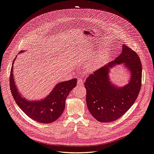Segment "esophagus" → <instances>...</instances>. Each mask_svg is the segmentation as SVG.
Masks as SVG:
<instances>
[{"label":"esophagus","mask_w":154,"mask_h":154,"mask_svg":"<svg viewBox=\"0 0 154 154\" xmlns=\"http://www.w3.org/2000/svg\"><path fill=\"white\" fill-rule=\"evenodd\" d=\"M84 84V81L83 80V79L79 78L78 79V85L79 86H82Z\"/></svg>","instance_id":"esophagus-1"}]
</instances>
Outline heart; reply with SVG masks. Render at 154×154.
Returning a JSON list of instances; mask_svg holds the SVG:
<instances>
[{"mask_svg": "<svg viewBox=\"0 0 154 154\" xmlns=\"http://www.w3.org/2000/svg\"><path fill=\"white\" fill-rule=\"evenodd\" d=\"M98 63L96 60H93L91 61L89 64H88V69L90 71H94L98 69Z\"/></svg>", "mask_w": 154, "mask_h": 154, "instance_id": "obj_1", "label": "heart"}]
</instances>
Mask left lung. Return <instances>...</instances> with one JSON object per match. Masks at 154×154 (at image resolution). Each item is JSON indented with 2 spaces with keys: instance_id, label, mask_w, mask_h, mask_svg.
Listing matches in <instances>:
<instances>
[{
  "instance_id": "8db88e82",
  "label": "left lung",
  "mask_w": 154,
  "mask_h": 154,
  "mask_svg": "<svg viewBox=\"0 0 154 154\" xmlns=\"http://www.w3.org/2000/svg\"><path fill=\"white\" fill-rule=\"evenodd\" d=\"M123 63L131 73L129 83L123 87L113 85L109 79V70ZM142 64L134 51L125 45L116 59L95 71L85 83L86 104L90 113L100 122L109 123L120 119L133 105L142 85Z\"/></svg>"
}]
</instances>
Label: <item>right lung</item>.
<instances>
[{"mask_svg":"<svg viewBox=\"0 0 154 154\" xmlns=\"http://www.w3.org/2000/svg\"><path fill=\"white\" fill-rule=\"evenodd\" d=\"M20 53L22 51H20ZM16 58L12 64L9 82L11 91L17 105L29 117L38 123H50L56 121L63 113L66 99L69 92L76 87L77 79L73 78L57 83L45 99L40 101H29L22 96L14 81L13 65Z\"/></svg>","mask_w":154,"mask_h":154,"instance_id":"right-lung-1","label":"right lung"}]
</instances>
